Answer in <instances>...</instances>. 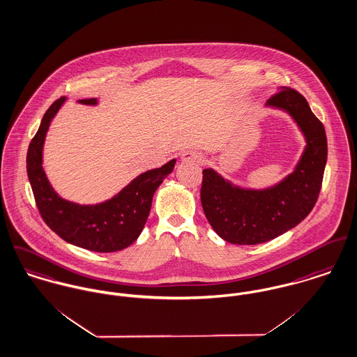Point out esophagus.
I'll return each instance as SVG.
<instances>
[{"label":"esophagus","instance_id":"1","mask_svg":"<svg viewBox=\"0 0 357 357\" xmlns=\"http://www.w3.org/2000/svg\"><path fill=\"white\" fill-rule=\"evenodd\" d=\"M180 161H181V162H190V161H191V162L199 163L202 161V157H200V154H199V153L188 150V151H184V153L181 154Z\"/></svg>","mask_w":357,"mask_h":357}]
</instances>
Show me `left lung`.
<instances>
[{
    "label": "left lung",
    "mask_w": 357,
    "mask_h": 357,
    "mask_svg": "<svg viewBox=\"0 0 357 357\" xmlns=\"http://www.w3.org/2000/svg\"><path fill=\"white\" fill-rule=\"evenodd\" d=\"M282 110L303 133L305 146L292 173L264 188H248L213 167L203 170L200 202L207 221L227 243L255 245L298 225L314 208L324 180L327 139L324 124L296 90L284 87L266 102Z\"/></svg>",
    "instance_id": "8db88e82"
}]
</instances>
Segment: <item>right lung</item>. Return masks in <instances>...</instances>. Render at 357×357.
<instances>
[{"instance_id": "right-lung-1", "label": "right lung", "mask_w": 357, "mask_h": 357, "mask_svg": "<svg viewBox=\"0 0 357 357\" xmlns=\"http://www.w3.org/2000/svg\"><path fill=\"white\" fill-rule=\"evenodd\" d=\"M66 98L57 99L45 113L27 151V174L43 221L66 243L96 252L121 251L137 240L149 218L153 196L173 172L176 160L136 176L120 192L96 204L64 199L50 184L43 169V144L50 124ZM97 106V98L79 99Z\"/></svg>"}]
</instances>
